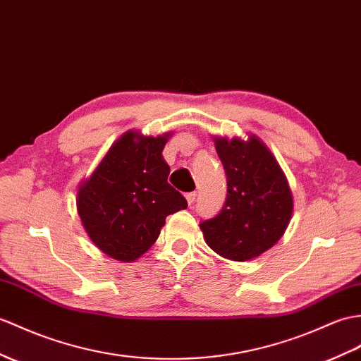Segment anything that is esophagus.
I'll list each match as a JSON object with an SVG mask.
<instances>
[{
    "instance_id": "obj_1",
    "label": "esophagus",
    "mask_w": 361,
    "mask_h": 361,
    "mask_svg": "<svg viewBox=\"0 0 361 361\" xmlns=\"http://www.w3.org/2000/svg\"><path fill=\"white\" fill-rule=\"evenodd\" d=\"M195 198H197V192H188V194H186V200H188L189 206L195 203Z\"/></svg>"
}]
</instances>
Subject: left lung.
Returning a JSON list of instances; mask_svg holds the SVG:
<instances>
[{"label": "left lung", "mask_w": 361, "mask_h": 361, "mask_svg": "<svg viewBox=\"0 0 361 361\" xmlns=\"http://www.w3.org/2000/svg\"><path fill=\"white\" fill-rule=\"evenodd\" d=\"M228 195L219 215L200 223L207 246L216 254L247 262L279 241L292 216L294 201L286 177L263 141L250 135L215 137Z\"/></svg>", "instance_id": "8db88e82"}]
</instances>
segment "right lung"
Returning <instances> with one entry per match:
<instances>
[{
  "mask_svg": "<svg viewBox=\"0 0 361 361\" xmlns=\"http://www.w3.org/2000/svg\"><path fill=\"white\" fill-rule=\"evenodd\" d=\"M167 137L126 132L78 189L77 209L87 235L118 262L140 258L157 241L166 216L188 207L167 183L171 167L161 155Z\"/></svg>",
  "mask_w": 361,
  "mask_h": 361,
  "instance_id": "1",
  "label": "right lung"
}]
</instances>
